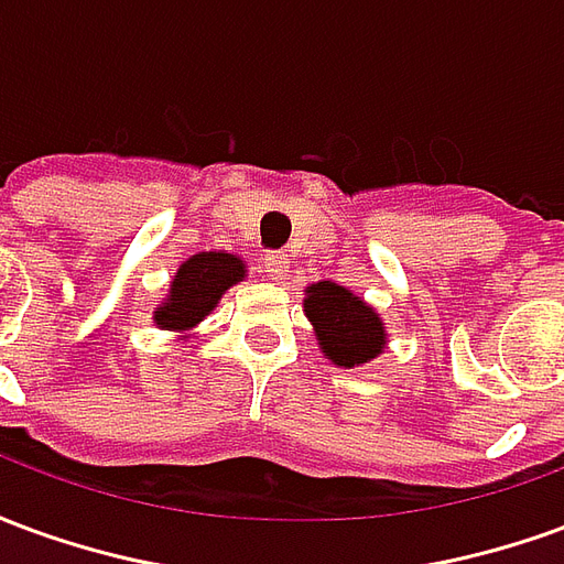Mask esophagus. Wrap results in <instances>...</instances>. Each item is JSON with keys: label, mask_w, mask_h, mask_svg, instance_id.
<instances>
[{"label": "esophagus", "mask_w": 564, "mask_h": 564, "mask_svg": "<svg viewBox=\"0 0 564 564\" xmlns=\"http://www.w3.org/2000/svg\"><path fill=\"white\" fill-rule=\"evenodd\" d=\"M286 271H290V259H286V253L274 250V253L265 257V274H269V281H283Z\"/></svg>", "instance_id": "obj_1"}]
</instances>
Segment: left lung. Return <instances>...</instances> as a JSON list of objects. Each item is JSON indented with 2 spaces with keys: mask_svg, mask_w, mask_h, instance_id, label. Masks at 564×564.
Returning <instances> with one entry per match:
<instances>
[{
  "mask_svg": "<svg viewBox=\"0 0 564 564\" xmlns=\"http://www.w3.org/2000/svg\"><path fill=\"white\" fill-rule=\"evenodd\" d=\"M305 317L332 366L356 368L378 359L387 347V323L362 295L335 281L305 286Z\"/></svg>",
  "mask_w": 564,
  "mask_h": 564,
  "instance_id": "1",
  "label": "left lung"
}]
</instances>
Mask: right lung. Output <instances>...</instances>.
I'll return each instance as SVG.
<instances>
[{"mask_svg": "<svg viewBox=\"0 0 564 564\" xmlns=\"http://www.w3.org/2000/svg\"><path fill=\"white\" fill-rule=\"evenodd\" d=\"M247 278V262L226 250H202L196 257L177 265L169 293L160 305L153 307L156 329L177 332V338L186 341V335L208 317L220 299L235 283Z\"/></svg>", "mask_w": 564, "mask_h": 564, "instance_id": "obj_1", "label": "right lung"}]
</instances>
